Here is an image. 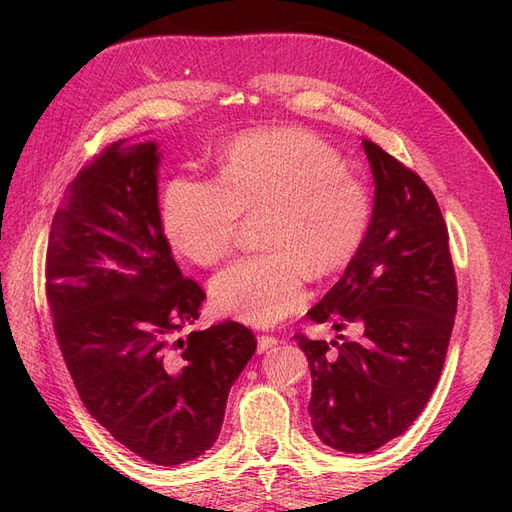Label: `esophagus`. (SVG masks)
<instances>
[{"label":"esophagus","mask_w":512,"mask_h":512,"mask_svg":"<svg viewBox=\"0 0 512 512\" xmlns=\"http://www.w3.org/2000/svg\"><path fill=\"white\" fill-rule=\"evenodd\" d=\"M277 344H280V339H277L275 335H258V352H267L271 348H275Z\"/></svg>","instance_id":"obj_1"}]
</instances>
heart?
<instances>
[{
    "instance_id": "1",
    "label": "heart",
    "mask_w": 512,
    "mask_h": 512,
    "mask_svg": "<svg viewBox=\"0 0 512 512\" xmlns=\"http://www.w3.org/2000/svg\"><path fill=\"white\" fill-rule=\"evenodd\" d=\"M267 211V252L232 262L211 282L213 305L237 320L269 327L305 303L307 277L346 271L374 215L371 192L333 145L301 128L260 130L232 141L220 181L175 177L162 196L166 235L200 267L222 262L243 215Z\"/></svg>"
}]
</instances>
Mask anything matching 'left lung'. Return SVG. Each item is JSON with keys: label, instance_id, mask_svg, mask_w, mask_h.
<instances>
[{"label": "left lung", "instance_id": "1", "mask_svg": "<svg viewBox=\"0 0 512 512\" xmlns=\"http://www.w3.org/2000/svg\"><path fill=\"white\" fill-rule=\"evenodd\" d=\"M376 200L359 256L309 309L356 339L294 335L312 371L309 416L324 444L371 453L401 436L440 380L457 314V277L436 196L414 170L363 141Z\"/></svg>", "mask_w": 512, "mask_h": 512}]
</instances>
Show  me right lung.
<instances>
[{
  "label": "right lung",
  "instance_id": "right-lung-1",
  "mask_svg": "<svg viewBox=\"0 0 512 512\" xmlns=\"http://www.w3.org/2000/svg\"><path fill=\"white\" fill-rule=\"evenodd\" d=\"M158 147L115 141L66 188L46 247V301L87 412L158 466L203 455L256 352L226 320L181 337L205 290L170 254L158 209Z\"/></svg>",
  "mask_w": 512,
  "mask_h": 512
}]
</instances>
